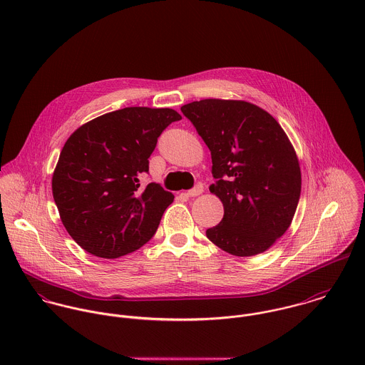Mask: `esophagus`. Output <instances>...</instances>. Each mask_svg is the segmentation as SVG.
Here are the masks:
<instances>
[{
  "label": "esophagus",
  "mask_w": 365,
  "mask_h": 365,
  "mask_svg": "<svg viewBox=\"0 0 365 365\" xmlns=\"http://www.w3.org/2000/svg\"><path fill=\"white\" fill-rule=\"evenodd\" d=\"M202 191H204V185H202V184H197L192 190H188V191L185 192V195H187V197H197V195L202 194Z\"/></svg>",
  "instance_id": "esophagus-1"
}]
</instances>
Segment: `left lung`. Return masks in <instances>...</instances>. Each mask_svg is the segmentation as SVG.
Wrapping results in <instances>:
<instances>
[{
  "label": "left lung",
  "instance_id": "8db88e82",
  "mask_svg": "<svg viewBox=\"0 0 365 365\" xmlns=\"http://www.w3.org/2000/svg\"><path fill=\"white\" fill-rule=\"evenodd\" d=\"M181 112L210 150L209 190L225 209L207 237L239 257L265 252L289 227L301 195V168L285 132L246 101L201 100Z\"/></svg>",
  "mask_w": 365,
  "mask_h": 365
}]
</instances>
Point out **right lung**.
Masks as SVG:
<instances>
[{"label":"right lung","instance_id":"obj_1","mask_svg":"<svg viewBox=\"0 0 365 365\" xmlns=\"http://www.w3.org/2000/svg\"><path fill=\"white\" fill-rule=\"evenodd\" d=\"M181 115L130 106L101 115L66 142L52 180L53 198L68 235L86 252L118 259L146 245L174 195L140 187L158 136Z\"/></svg>","mask_w":365,"mask_h":365}]
</instances>
